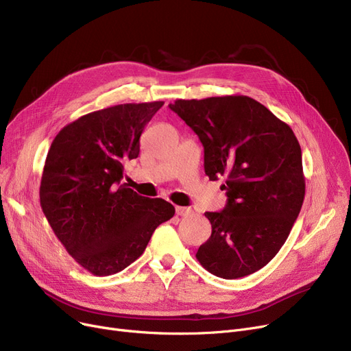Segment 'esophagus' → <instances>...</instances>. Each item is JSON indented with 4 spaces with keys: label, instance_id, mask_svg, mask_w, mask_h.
<instances>
[{
    "label": "esophagus",
    "instance_id": "1",
    "mask_svg": "<svg viewBox=\"0 0 351 351\" xmlns=\"http://www.w3.org/2000/svg\"><path fill=\"white\" fill-rule=\"evenodd\" d=\"M175 210H176L178 216H188V215H191L193 212L191 208H185V206H176Z\"/></svg>",
    "mask_w": 351,
    "mask_h": 351
}]
</instances>
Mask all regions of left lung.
I'll use <instances>...</instances> for the list:
<instances>
[{"label":"left lung","instance_id":"8db88e82","mask_svg":"<svg viewBox=\"0 0 351 351\" xmlns=\"http://www.w3.org/2000/svg\"><path fill=\"white\" fill-rule=\"evenodd\" d=\"M169 108L204 145L209 179L226 178V206L205 213L212 234L196 259L217 278H245L278 254L300 213L299 141L287 123L249 97L178 99Z\"/></svg>","mask_w":351,"mask_h":351}]
</instances>
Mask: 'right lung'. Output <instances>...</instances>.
I'll return each instance as SVG.
<instances>
[{
  "mask_svg": "<svg viewBox=\"0 0 351 351\" xmlns=\"http://www.w3.org/2000/svg\"><path fill=\"white\" fill-rule=\"evenodd\" d=\"M163 102L95 110L62 128L48 151L41 208L55 236L84 269L114 274L143 253L155 229L175 215L163 199L122 183L123 163L139 155L145 125Z\"/></svg>",
  "mask_w": 351,
  "mask_h": 351,
  "instance_id": "obj_1",
  "label": "right lung"
}]
</instances>
